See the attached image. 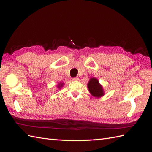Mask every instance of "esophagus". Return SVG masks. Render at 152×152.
I'll return each mask as SVG.
<instances>
[{"mask_svg":"<svg viewBox=\"0 0 152 152\" xmlns=\"http://www.w3.org/2000/svg\"><path fill=\"white\" fill-rule=\"evenodd\" d=\"M72 80H79V78H78V77H73V78H72Z\"/></svg>","mask_w":152,"mask_h":152,"instance_id":"obj_1","label":"esophagus"}]
</instances>
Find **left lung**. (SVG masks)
<instances>
[{
  "label": "left lung",
  "instance_id": "8db88e82",
  "mask_svg": "<svg viewBox=\"0 0 152 152\" xmlns=\"http://www.w3.org/2000/svg\"><path fill=\"white\" fill-rule=\"evenodd\" d=\"M87 87L91 94L94 97L99 98L103 96L104 93L102 86L99 84V81L95 78H91L87 84Z\"/></svg>",
  "mask_w": 152,
  "mask_h": 152
}]
</instances>
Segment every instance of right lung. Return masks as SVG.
<instances>
[{"label":"right lung","instance_id":"obj_1","mask_svg":"<svg viewBox=\"0 0 152 152\" xmlns=\"http://www.w3.org/2000/svg\"><path fill=\"white\" fill-rule=\"evenodd\" d=\"M62 85H63V84H61V85H60V84H59V85H58V87H59H59H61V86H62Z\"/></svg>","mask_w":152,"mask_h":152}]
</instances>
